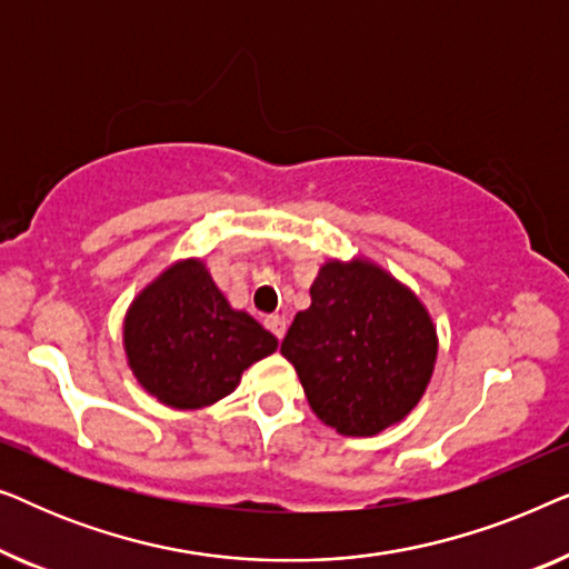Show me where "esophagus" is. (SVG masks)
<instances>
[{"label":"esophagus","instance_id":"esophagus-1","mask_svg":"<svg viewBox=\"0 0 569 569\" xmlns=\"http://www.w3.org/2000/svg\"><path fill=\"white\" fill-rule=\"evenodd\" d=\"M267 329L274 333L277 339H282L284 337V331H287V318L284 316H279V313H274V316H267Z\"/></svg>","mask_w":569,"mask_h":569}]
</instances>
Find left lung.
<instances>
[{"instance_id": "1", "label": "left lung", "mask_w": 569, "mask_h": 569, "mask_svg": "<svg viewBox=\"0 0 569 569\" xmlns=\"http://www.w3.org/2000/svg\"><path fill=\"white\" fill-rule=\"evenodd\" d=\"M318 419L341 435L401 422L430 383L438 337L417 295L370 261H329L282 341Z\"/></svg>"}]
</instances>
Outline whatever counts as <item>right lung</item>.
<instances>
[{
	"instance_id": "right-lung-1",
	"label": "right lung",
	"mask_w": 569,
	"mask_h": 569,
	"mask_svg": "<svg viewBox=\"0 0 569 569\" xmlns=\"http://www.w3.org/2000/svg\"><path fill=\"white\" fill-rule=\"evenodd\" d=\"M129 368L173 409H199L236 391L240 372L277 349V337L232 310L201 261H181L131 302L123 323Z\"/></svg>"
}]
</instances>
